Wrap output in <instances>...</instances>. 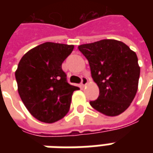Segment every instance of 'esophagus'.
Instances as JSON below:
<instances>
[{
    "label": "esophagus",
    "instance_id": "obj_1",
    "mask_svg": "<svg viewBox=\"0 0 153 153\" xmlns=\"http://www.w3.org/2000/svg\"><path fill=\"white\" fill-rule=\"evenodd\" d=\"M88 79H87L86 77H82V83H81L82 86H86L87 84H88Z\"/></svg>",
    "mask_w": 153,
    "mask_h": 153
}]
</instances>
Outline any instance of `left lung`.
Wrapping results in <instances>:
<instances>
[{"instance_id":"obj_1","label":"left lung","mask_w":153,"mask_h":153,"mask_svg":"<svg viewBox=\"0 0 153 153\" xmlns=\"http://www.w3.org/2000/svg\"><path fill=\"white\" fill-rule=\"evenodd\" d=\"M79 50L89 63L99 97L90 102L94 109L108 116H116L130 106L138 91L140 67L134 51L115 39L82 44Z\"/></svg>"}]
</instances>
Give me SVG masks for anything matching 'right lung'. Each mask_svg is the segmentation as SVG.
I'll return each instance as SVG.
<instances>
[{"label": "right lung", "mask_w": 153, "mask_h": 153, "mask_svg": "<svg viewBox=\"0 0 153 153\" xmlns=\"http://www.w3.org/2000/svg\"><path fill=\"white\" fill-rule=\"evenodd\" d=\"M74 45L47 42L24 55L15 71L18 92L29 113L39 121L51 124L65 117L71 97L79 88L67 83L61 65Z\"/></svg>", "instance_id": "add662e5"}]
</instances>
